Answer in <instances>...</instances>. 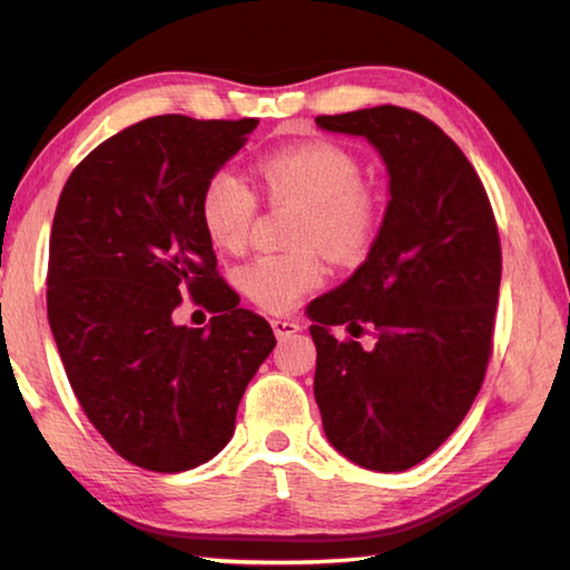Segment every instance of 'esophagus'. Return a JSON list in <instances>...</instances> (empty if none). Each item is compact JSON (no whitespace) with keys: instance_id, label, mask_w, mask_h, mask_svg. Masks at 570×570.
<instances>
[{"instance_id":"34e87169","label":"esophagus","mask_w":570,"mask_h":570,"mask_svg":"<svg viewBox=\"0 0 570 570\" xmlns=\"http://www.w3.org/2000/svg\"><path fill=\"white\" fill-rule=\"evenodd\" d=\"M272 326H274L276 340H288V336L302 330V326H298V322H288V320H274Z\"/></svg>"}]
</instances>
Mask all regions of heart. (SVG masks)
Returning a JSON list of instances; mask_svg holds the SVG:
<instances>
[{
  "label": "heart",
  "mask_w": 570,
  "mask_h": 570,
  "mask_svg": "<svg viewBox=\"0 0 570 570\" xmlns=\"http://www.w3.org/2000/svg\"><path fill=\"white\" fill-rule=\"evenodd\" d=\"M256 173L274 200L302 206L298 250L262 254L238 268V286L266 312H288L326 276L322 250L340 264H356L372 248L380 226V200L360 180L350 150L326 140L296 142L258 158ZM200 226L220 250H244L256 218V196L230 170H216L198 200Z\"/></svg>",
  "instance_id": "heart-1"
}]
</instances>
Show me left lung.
I'll use <instances>...</instances> for the list:
<instances>
[{
	"instance_id": "1",
	"label": "left lung",
	"mask_w": 570,
	"mask_h": 570,
	"mask_svg": "<svg viewBox=\"0 0 570 570\" xmlns=\"http://www.w3.org/2000/svg\"><path fill=\"white\" fill-rule=\"evenodd\" d=\"M316 125L377 148L390 204L364 264L306 306L314 397L346 460L402 472L458 430L485 377L503 268L495 216L475 168L424 115L380 105ZM340 323H366L379 342L340 343Z\"/></svg>"
}]
</instances>
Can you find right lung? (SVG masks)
I'll return each mask as SVG.
<instances>
[{"mask_svg":"<svg viewBox=\"0 0 570 570\" xmlns=\"http://www.w3.org/2000/svg\"><path fill=\"white\" fill-rule=\"evenodd\" d=\"M256 118L158 115L100 142L60 193L47 320L75 397L132 465L183 472L228 445L272 326L216 272L200 226L206 180L244 148ZM217 316L171 320L180 293Z\"/></svg>","mask_w":570,"mask_h":570,"instance_id":"add662e5","label":"right lung"}]
</instances>
